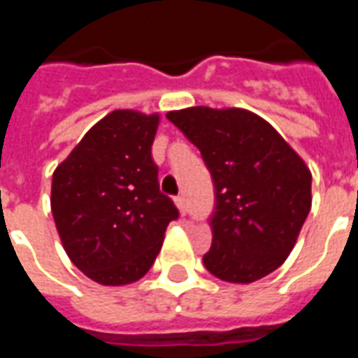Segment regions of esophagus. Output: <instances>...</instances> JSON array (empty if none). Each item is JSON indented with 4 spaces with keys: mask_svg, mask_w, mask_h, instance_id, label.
I'll return each instance as SVG.
<instances>
[{
    "mask_svg": "<svg viewBox=\"0 0 358 358\" xmlns=\"http://www.w3.org/2000/svg\"><path fill=\"white\" fill-rule=\"evenodd\" d=\"M174 201H176V207H178L180 215L184 217V215L187 213V205H186V199H184V195H178V197H176Z\"/></svg>",
    "mask_w": 358,
    "mask_h": 358,
    "instance_id": "34e87169",
    "label": "esophagus"
}]
</instances>
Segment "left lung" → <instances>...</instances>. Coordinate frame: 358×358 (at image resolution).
<instances>
[{
    "instance_id": "left-lung-1",
    "label": "left lung",
    "mask_w": 358,
    "mask_h": 358,
    "mask_svg": "<svg viewBox=\"0 0 358 358\" xmlns=\"http://www.w3.org/2000/svg\"><path fill=\"white\" fill-rule=\"evenodd\" d=\"M201 151L215 184L213 276L251 284L282 266L310 210V171L289 143L245 109L187 107L166 113Z\"/></svg>"
}]
</instances>
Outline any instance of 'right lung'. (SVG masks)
<instances>
[{
    "mask_svg": "<svg viewBox=\"0 0 358 358\" xmlns=\"http://www.w3.org/2000/svg\"><path fill=\"white\" fill-rule=\"evenodd\" d=\"M159 113L118 109L90 128L53 172L51 213L66 255L101 285L138 282L178 209L159 189L151 145Z\"/></svg>",
    "mask_w": 358,
    "mask_h": 358,
    "instance_id": "obj_1",
    "label": "right lung"
}]
</instances>
